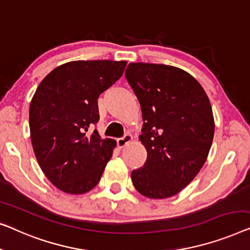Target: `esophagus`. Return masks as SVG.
<instances>
[{"label":"esophagus","instance_id":"esophagus-1","mask_svg":"<svg viewBox=\"0 0 250 250\" xmlns=\"http://www.w3.org/2000/svg\"><path fill=\"white\" fill-rule=\"evenodd\" d=\"M132 140V136L129 135V133H125L124 137H121V138H119L117 142H118V146L122 148V147H125L126 144L130 143Z\"/></svg>","mask_w":250,"mask_h":250}]
</instances>
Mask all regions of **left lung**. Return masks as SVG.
<instances>
[{"label":"left lung","instance_id":"obj_1","mask_svg":"<svg viewBox=\"0 0 250 250\" xmlns=\"http://www.w3.org/2000/svg\"><path fill=\"white\" fill-rule=\"evenodd\" d=\"M125 79L138 98L139 140L147 160L131 172L137 191L154 199L174 196L205 163L214 136L212 106L194 77L175 66L130 63Z\"/></svg>","mask_w":250,"mask_h":250}]
</instances>
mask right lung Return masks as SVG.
Returning <instances> with one entry per match:
<instances>
[{"instance_id":"obj_1","label":"right lung","mask_w":250,"mask_h":250,"mask_svg":"<svg viewBox=\"0 0 250 250\" xmlns=\"http://www.w3.org/2000/svg\"><path fill=\"white\" fill-rule=\"evenodd\" d=\"M125 61H72L51 71L29 108L33 148L48 180L66 194L89 191L101 180L115 140L90 126L100 120L97 98L121 78Z\"/></svg>"}]
</instances>
